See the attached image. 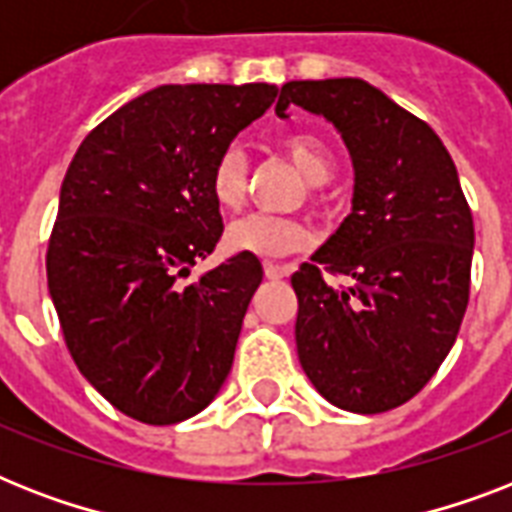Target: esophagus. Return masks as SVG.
<instances>
[{"mask_svg": "<svg viewBox=\"0 0 512 512\" xmlns=\"http://www.w3.org/2000/svg\"><path fill=\"white\" fill-rule=\"evenodd\" d=\"M263 271H265V276H268V279L279 281V279H284V276H289V265L265 263V265H263Z\"/></svg>", "mask_w": 512, "mask_h": 512, "instance_id": "34e87169", "label": "esophagus"}]
</instances>
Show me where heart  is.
Returning a JSON list of instances; mask_svg holds the SVG:
<instances>
[{
    "label": "heart",
    "instance_id": "b5f03b06",
    "mask_svg": "<svg viewBox=\"0 0 512 512\" xmlns=\"http://www.w3.org/2000/svg\"><path fill=\"white\" fill-rule=\"evenodd\" d=\"M281 154L295 164L297 172L311 183L308 196L319 201L316 185L327 183L335 175L332 148L313 132H287L279 138ZM249 164L239 146H228L217 154L209 172V191L220 209H239L247 199ZM311 241V231L300 217L289 215H247L233 220L225 231V247L255 257H284L303 249Z\"/></svg>",
    "mask_w": 512,
    "mask_h": 512
}]
</instances>
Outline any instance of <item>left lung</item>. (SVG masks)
<instances>
[{"mask_svg": "<svg viewBox=\"0 0 512 512\" xmlns=\"http://www.w3.org/2000/svg\"><path fill=\"white\" fill-rule=\"evenodd\" d=\"M289 103L327 116L353 159V212L292 276L297 356L340 409L380 414L420 393L452 350L470 297L473 215L428 124L364 79L287 82ZM324 272L350 275L335 290Z\"/></svg>", "mask_w": 512, "mask_h": 512, "instance_id": "8db88e82", "label": "left lung"}]
</instances>
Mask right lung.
<instances>
[{
  "mask_svg": "<svg viewBox=\"0 0 512 512\" xmlns=\"http://www.w3.org/2000/svg\"><path fill=\"white\" fill-rule=\"evenodd\" d=\"M276 95L273 84H164L103 119L68 164L47 287L79 372L132 420H188L231 372L263 265L239 252L185 279L223 236L212 164Z\"/></svg>",
  "mask_w": 512,
  "mask_h": 512,
  "instance_id": "add662e5",
  "label": "right lung"
}]
</instances>
